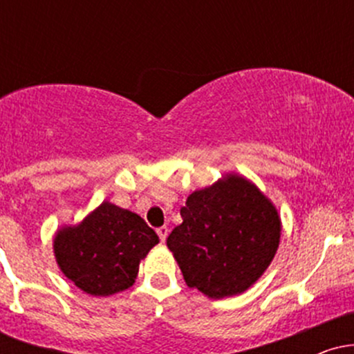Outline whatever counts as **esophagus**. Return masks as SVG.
Here are the masks:
<instances>
[{
    "mask_svg": "<svg viewBox=\"0 0 354 354\" xmlns=\"http://www.w3.org/2000/svg\"><path fill=\"white\" fill-rule=\"evenodd\" d=\"M156 233H158V236H160L161 243H165L166 241V236H168V233H169V230L166 228V226H161V228L156 230Z\"/></svg>",
    "mask_w": 354,
    "mask_h": 354,
    "instance_id": "34e87169",
    "label": "esophagus"
}]
</instances>
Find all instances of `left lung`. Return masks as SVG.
Returning <instances> with one entry per match:
<instances>
[{
	"instance_id": "8db88e82",
	"label": "left lung",
	"mask_w": 354,
	"mask_h": 354,
	"mask_svg": "<svg viewBox=\"0 0 354 354\" xmlns=\"http://www.w3.org/2000/svg\"><path fill=\"white\" fill-rule=\"evenodd\" d=\"M180 213L183 223L166 245L186 284L209 298L246 291L274 258L281 234L278 211L245 178L230 174L194 191Z\"/></svg>"
}]
</instances>
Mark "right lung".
<instances>
[{"instance_id": "add662e5", "label": "right lung", "mask_w": 354, "mask_h": 354, "mask_svg": "<svg viewBox=\"0 0 354 354\" xmlns=\"http://www.w3.org/2000/svg\"><path fill=\"white\" fill-rule=\"evenodd\" d=\"M160 239L131 211L104 201L78 226L56 233V261L68 279L93 296H109L135 283L140 261Z\"/></svg>"}]
</instances>
